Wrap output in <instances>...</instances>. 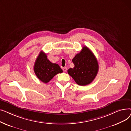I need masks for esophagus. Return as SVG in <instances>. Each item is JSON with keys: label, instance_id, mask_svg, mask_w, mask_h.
Returning <instances> with one entry per match:
<instances>
[{"label": "esophagus", "instance_id": "esophagus-1", "mask_svg": "<svg viewBox=\"0 0 131 131\" xmlns=\"http://www.w3.org/2000/svg\"><path fill=\"white\" fill-rule=\"evenodd\" d=\"M63 70L64 72H66V71H67V68L66 67H63Z\"/></svg>", "mask_w": 131, "mask_h": 131}]
</instances>
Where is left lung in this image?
I'll return each instance as SVG.
<instances>
[{"instance_id":"obj_1","label":"left lung","mask_w":131,"mask_h":131,"mask_svg":"<svg viewBox=\"0 0 131 131\" xmlns=\"http://www.w3.org/2000/svg\"><path fill=\"white\" fill-rule=\"evenodd\" d=\"M73 68L67 71L68 74L76 83L82 86L88 85L97 76L99 65L94 54L89 48L84 46L82 50L72 59Z\"/></svg>"}]
</instances>
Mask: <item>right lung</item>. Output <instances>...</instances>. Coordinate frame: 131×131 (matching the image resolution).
<instances>
[{"label": "right lung", "instance_id": "obj_1", "mask_svg": "<svg viewBox=\"0 0 131 131\" xmlns=\"http://www.w3.org/2000/svg\"><path fill=\"white\" fill-rule=\"evenodd\" d=\"M34 71L37 78L45 83L49 82L56 75L63 72L59 66L52 63L45 53L41 51L34 65Z\"/></svg>", "mask_w": 131, "mask_h": 131}]
</instances>
